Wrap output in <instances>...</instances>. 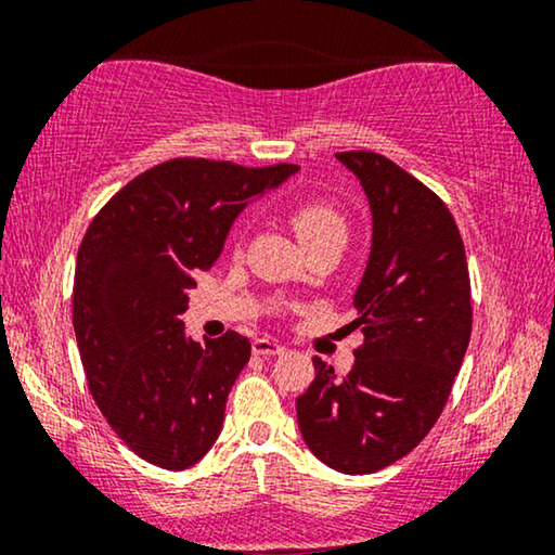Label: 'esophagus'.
<instances>
[{
  "instance_id": "obj_1",
  "label": "esophagus",
  "mask_w": 555,
  "mask_h": 555,
  "mask_svg": "<svg viewBox=\"0 0 555 555\" xmlns=\"http://www.w3.org/2000/svg\"><path fill=\"white\" fill-rule=\"evenodd\" d=\"M283 351H285V346L278 344V340H272V338H257L253 344L255 356H280Z\"/></svg>"
}]
</instances>
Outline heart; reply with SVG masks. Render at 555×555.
<instances>
[{"mask_svg":"<svg viewBox=\"0 0 555 555\" xmlns=\"http://www.w3.org/2000/svg\"><path fill=\"white\" fill-rule=\"evenodd\" d=\"M291 224L306 247L321 245L348 234V224L340 211L325 199H300L291 207Z\"/></svg>","mask_w":555,"mask_h":555,"instance_id":"obj_1","label":"heart"}]
</instances>
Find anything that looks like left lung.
Wrapping results in <instances>:
<instances>
[{"mask_svg": "<svg viewBox=\"0 0 555 555\" xmlns=\"http://www.w3.org/2000/svg\"><path fill=\"white\" fill-rule=\"evenodd\" d=\"M336 158L371 209V253L353 293L366 344L346 378L315 359L295 406L323 465L371 475L412 452L450 399L473 331L469 272L450 209L422 181L371 151Z\"/></svg>", "mask_w": 555, "mask_h": 555, "instance_id": "8db88e82", "label": "left lung"}]
</instances>
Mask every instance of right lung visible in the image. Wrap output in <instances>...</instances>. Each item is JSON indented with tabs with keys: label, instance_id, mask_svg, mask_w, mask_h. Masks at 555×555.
<instances>
[{
	"label": "right lung",
	"instance_id": "add662e5",
	"mask_svg": "<svg viewBox=\"0 0 555 555\" xmlns=\"http://www.w3.org/2000/svg\"><path fill=\"white\" fill-rule=\"evenodd\" d=\"M298 171L173 158L128 181L90 222L75 262V338L98 409L151 465L179 473L217 442L249 340L230 331L194 344L181 321L189 287L242 211Z\"/></svg>",
	"mask_w": 555,
	"mask_h": 555
}]
</instances>
